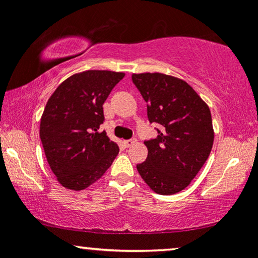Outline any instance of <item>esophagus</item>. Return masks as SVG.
I'll return each instance as SVG.
<instances>
[{"instance_id":"esophagus-1","label":"esophagus","mask_w":258,"mask_h":258,"mask_svg":"<svg viewBox=\"0 0 258 258\" xmlns=\"http://www.w3.org/2000/svg\"><path fill=\"white\" fill-rule=\"evenodd\" d=\"M136 143H137V139L136 138H131V139H127V141H123V144H125L127 148L132 147L133 144H136Z\"/></svg>"}]
</instances>
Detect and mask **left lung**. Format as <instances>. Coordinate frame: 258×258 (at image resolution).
<instances>
[{"label":"left lung","mask_w":258,"mask_h":258,"mask_svg":"<svg viewBox=\"0 0 258 258\" xmlns=\"http://www.w3.org/2000/svg\"><path fill=\"white\" fill-rule=\"evenodd\" d=\"M147 102L148 119L161 126L158 137L144 142L147 160L137 170L152 190L176 194L190 184L214 144L209 106L185 81L160 73L133 74Z\"/></svg>","instance_id":"obj_1"}]
</instances>
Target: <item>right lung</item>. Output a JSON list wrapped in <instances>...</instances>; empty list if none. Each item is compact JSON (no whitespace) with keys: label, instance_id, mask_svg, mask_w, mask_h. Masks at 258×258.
Masks as SVG:
<instances>
[{"label":"right lung","instance_id":"add662e5","mask_svg":"<svg viewBox=\"0 0 258 258\" xmlns=\"http://www.w3.org/2000/svg\"><path fill=\"white\" fill-rule=\"evenodd\" d=\"M125 74L87 70L53 92L40 123V138L52 172L61 185L82 190L111 166L119 147L99 131L103 104Z\"/></svg>","mask_w":258,"mask_h":258}]
</instances>
